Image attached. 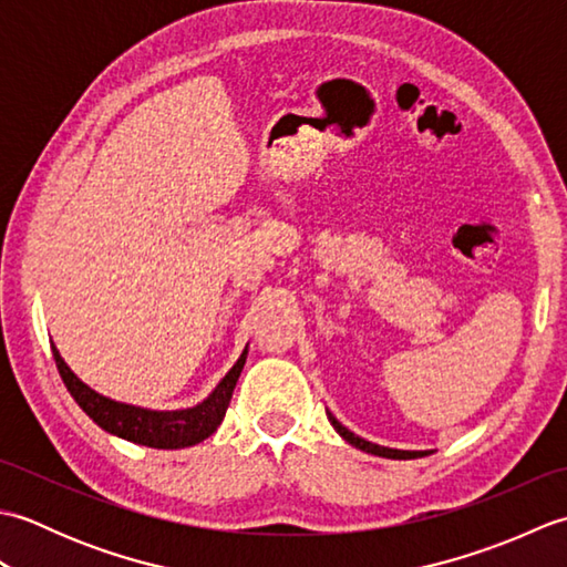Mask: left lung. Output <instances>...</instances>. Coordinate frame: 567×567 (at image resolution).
<instances>
[{"mask_svg":"<svg viewBox=\"0 0 567 567\" xmlns=\"http://www.w3.org/2000/svg\"><path fill=\"white\" fill-rule=\"evenodd\" d=\"M329 421L333 424V429L341 433V436L351 443V445H355V449H360V451H365V453H372V455H380V457H392V461H409V457H421V455H429V451H394V449H384V445H378V443H370V441H365V439H360V436H355V433H351L348 431L339 419H336L333 414H329Z\"/></svg>","mask_w":567,"mask_h":567,"instance_id":"obj_1","label":"left lung"}]
</instances>
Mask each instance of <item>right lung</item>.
<instances>
[{
    "label": "right lung",
    "mask_w": 567,
    "mask_h": 567,
    "mask_svg": "<svg viewBox=\"0 0 567 567\" xmlns=\"http://www.w3.org/2000/svg\"><path fill=\"white\" fill-rule=\"evenodd\" d=\"M246 353L248 351L240 353L238 363L226 372V378L216 384V390L202 404L192 409H179V412H151V409L106 400V396L90 390L65 365V360L60 358L58 348L53 346V358L60 378H63L68 392L80 404L82 412L104 431L114 433V436L148 445V449H187V445L209 439L226 416L238 375L246 363Z\"/></svg>",
    "instance_id": "right-lung-1"
}]
</instances>
